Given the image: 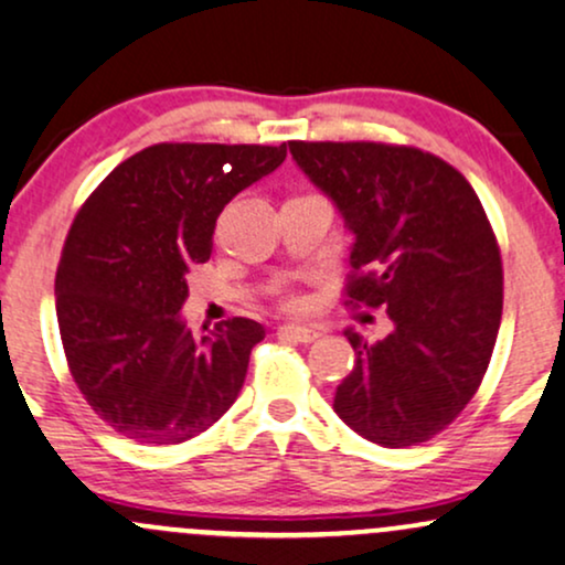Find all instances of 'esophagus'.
I'll return each mask as SVG.
<instances>
[{
    "mask_svg": "<svg viewBox=\"0 0 565 565\" xmlns=\"http://www.w3.org/2000/svg\"><path fill=\"white\" fill-rule=\"evenodd\" d=\"M278 337H284V339H291V342H302V344H310V342H316L318 337H321V331H318V329H308V326L284 323L281 329H278Z\"/></svg>",
    "mask_w": 565,
    "mask_h": 565,
    "instance_id": "1",
    "label": "esophagus"
}]
</instances>
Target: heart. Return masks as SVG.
I'll return each mask as SVG.
<instances>
[{"mask_svg":"<svg viewBox=\"0 0 565 565\" xmlns=\"http://www.w3.org/2000/svg\"><path fill=\"white\" fill-rule=\"evenodd\" d=\"M287 305H289V308H300V300H295V297H287Z\"/></svg>","mask_w":565,"mask_h":565,"instance_id":"heart-1","label":"heart"}]
</instances>
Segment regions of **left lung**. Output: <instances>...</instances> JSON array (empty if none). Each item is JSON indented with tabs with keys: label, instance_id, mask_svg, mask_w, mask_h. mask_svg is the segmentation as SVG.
<instances>
[{
	"label": "left lung",
	"instance_id": "left-lung-1",
	"mask_svg": "<svg viewBox=\"0 0 565 565\" xmlns=\"http://www.w3.org/2000/svg\"><path fill=\"white\" fill-rule=\"evenodd\" d=\"M337 202L355 244L344 305L384 308L394 331L355 350L334 411L360 437L411 447L445 431L477 394L502 318V257L466 175L384 141H289Z\"/></svg>",
	"mask_w": 565,
	"mask_h": 565
}]
</instances>
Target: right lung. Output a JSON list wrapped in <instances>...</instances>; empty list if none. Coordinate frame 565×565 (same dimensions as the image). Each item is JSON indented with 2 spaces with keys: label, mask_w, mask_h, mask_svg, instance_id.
I'll return each instance as SVG.
<instances>
[{
  "label": "right lung",
  "mask_w": 565,
  "mask_h": 565,
  "mask_svg": "<svg viewBox=\"0 0 565 565\" xmlns=\"http://www.w3.org/2000/svg\"><path fill=\"white\" fill-rule=\"evenodd\" d=\"M287 145L162 141L120 162L67 231L54 278L67 369L92 411L141 445H179L239 397L265 329L181 321L189 265L210 260L217 215L276 171Z\"/></svg>",
  "instance_id": "right-lung-1"
}]
</instances>
